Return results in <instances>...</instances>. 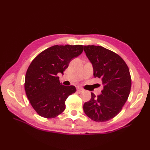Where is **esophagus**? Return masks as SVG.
<instances>
[{
    "instance_id": "1",
    "label": "esophagus",
    "mask_w": 150,
    "mask_h": 150,
    "mask_svg": "<svg viewBox=\"0 0 150 150\" xmlns=\"http://www.w3.org/2000/svg\"><path fill=\"white\" fill-rule=\"evenodd\" d=\"M77 91L78 93H81L82 91H83V89H82L81 88H77Z\"/></svg>"
}]
</instances>
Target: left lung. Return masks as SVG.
Here are the masks:
<instances>
[{
    "label": "left lung",
    "mask_w": 150,
    "mask_h": 150,
    "mask_svg": "<svg viewBox=\"0 0 150 150\" xmlns=\"http://www.w3.org/2000/svg\"><path fill=\"white\" fill-rule=\"evenodd\" d=\"M84 51L93 65L94 77L100 79L104 87L97 97L91 93L84 111L95 122H106L118 115L128 100L132 87L129 69L118 54L104 47L84 46Z\"/></svg>",
    "instance_id": "left-lung-1"
}]
</instances>
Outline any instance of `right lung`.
I'll return each mask as SVG.
<instances>
[{"mask_svg":"<svg viewBox=\"0 0 150 150\" xmlns=\"http://www.w3.org/2000/svg\"><path fill=\"white\" fill-rule=\"evenodd\" d=\"M82 52V45H55L32 60L26 71L24 88L31 105L40 116L52 119L64 111L66 100L75 93L76 88L62 85L58 75L63 74L71 60Z\"/></svg>","mask_w":150,"mask_h":150,"instance_id":"add662e5","label":"right lung"}]
</instances>
